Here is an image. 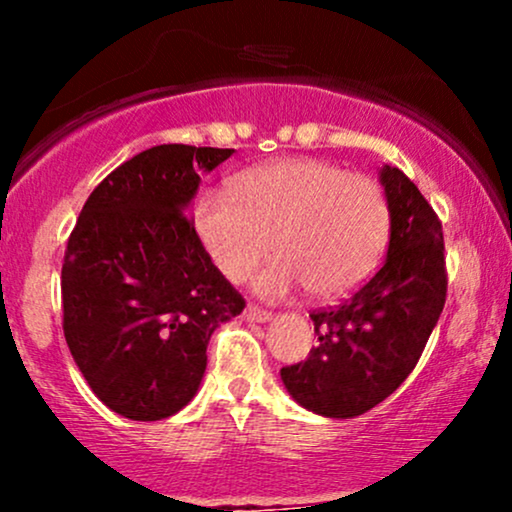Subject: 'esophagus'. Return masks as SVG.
Here are the masks:
<instances>
[{
    "instance_id": "esophagus-1",
    "label": "esophagus",
    "mask_w": 512,
    "mask_h": 512,
    "mask_svg": "<svg viewBox=\"0 0 512 512\" xmlns=\"http://www.w3.org/2000/svg\"><path fill=\"white\" fill-rule=\"evenodd\" d=\"M245 317H248V320H252V322H269L274 317V313H272V310L262 308V305L250 303L248 308H245Z\"/></svg>"
}]
</instances>
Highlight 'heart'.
I'll use <instances>...</instances> for the list:
<instances>
[{
    "instance_id": "b5f03b06",
    "label": "heart",
    "mask_w": 512,
    "mask_h": 512,
    "mask_svg": "<svg viewBox=\"0 0 512 512\" xmlns=\"http://www.w3.org/2000/svg\"><path fill=\"white\" fill-rule=\"evenodd\" d=\"M192 226L226 279H248L274 245L281 257L257 289L279 296L303 284L313 298L332 301L378 267L390 204L368 175L322 158H279L240 173L231 190L199 192Z\"/></svg>"
}]
</instances>
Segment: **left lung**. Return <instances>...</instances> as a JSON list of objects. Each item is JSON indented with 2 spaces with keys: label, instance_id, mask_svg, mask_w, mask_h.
<instances>
[{
  "label": "left lung",
  "instance_id": "8db88e82",
  "mask_svg": "<svg viewBox=\"0 0 512 512\" xmlns=\"http://www.w3.org/2000/svg\"><path fill=\"white\" fill-rule=\"evenodd\" d=\"M390 248L366 284L313 310L317 346L281 368L291 397L315 414L351 419L390 397L424 354L448 296L443 223L399 168L380 170Z\"/></svg>",
  "mask_w": 512,
  "mask_h": 512
}]
</instances>
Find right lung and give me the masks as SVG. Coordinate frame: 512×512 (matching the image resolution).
Listing matches in <instances>:
<instances>
[{
    "instance_id": "right-lung-1",
    "label": "right lung",
    "mask_w": 512,
    "mask_h": 512,
    "mask_svg": "<svg viewBox=\"0 0 512 512\" xmlns=\"http://www.w3.org/2000/svg\"><path fill=\"white\" fill-rule=\"evenodd\" d=\"M233 149L161 144L117 166L86 199L62 262V327L105 407L161 421L195 397L207 344L245 298L199 243L187 204L199 170Z\"/></svg>"
}]
</instances>
